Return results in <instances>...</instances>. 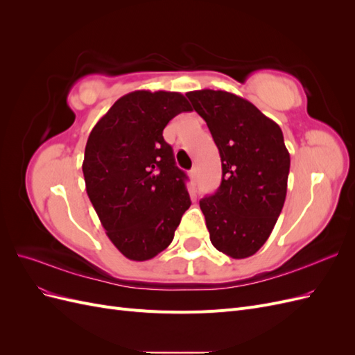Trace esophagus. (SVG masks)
Instances as JSON below:
<instances>
[{
    "label": "esophagus",
    "mask_w": 355,
    "mask_h": 355,
    "mask_svg": "<svg viewBox=\"0 0 355 355\" xmlns=\"http://www.w3.org/2000/svg\"><path fill=\"white\" fill-rule=\"evenodd\" d=\"M189 176H191V179H192V180H196V179H197V167H194V168H191V170H189Z\"/></svg>",
    "instance_id": "esophagus-1"
}]
</instances>
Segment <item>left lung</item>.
Wrapping results in <instances>:
<instances>
[{"label": "left lung", "mask_w": 355, "mask_h": 355, "mask_svg": "<svg viewBox=\"0 0 355 355\" xmlns=\"http://www.w3.org/2000/svg\"><path fill=\"white\" fill-rule=\"evenodd\" d=\"M207 123L222 161V182L200 200L210 241L234 259L254 254L284 206L290 154L280 125L253 103L222 90L187 93Z\"/></svg>", "instance_id": "obj_1"}]
</instances>
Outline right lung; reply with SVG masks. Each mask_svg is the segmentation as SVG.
I'll return each mask as SVG.
<instances>
[{"instance_id": "right-lung-1", "label": "right lung", "mask_w": 355, "mask_h": 355, "mask_svg": "<svg viewBox=\"0 0 355 355\" xmlns=\"http://www.w3.org/2000/svg\"><path fill=\"white\" fill-rule=\"evenodd\" d=\"M185 111L192 110L178 92H132L96 123L85 145V191L106 235L130 261L167 249L191 206L187 175L163 137Z\"/></svg>"}]
</instances>
